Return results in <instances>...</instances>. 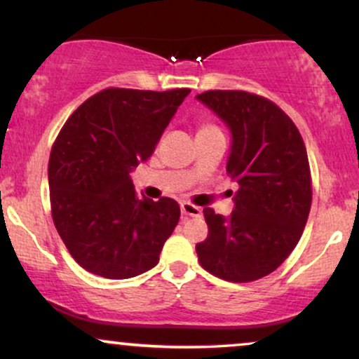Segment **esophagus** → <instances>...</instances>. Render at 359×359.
<instances>
[{
  "instance_id": "1",
  "label": "esophagus",
  "mask_w": 359,
  "mask_h": 359,
  "mask_svg": "<svg viewBox=\"0 0 359 359\" xmlns=\"http://www.w3.org/2000/svg\"><path fill=\"white\" fill-rule=\"evenodd\" d=\"M180 211H182L184 217H199L203 214V209L197 208L191 203H182L180 204Z\"/></svg>"
}]
</instances>
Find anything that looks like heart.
I'll use <instances>...</instances> for the list:
<instances>
[{
  "instance_id": "1",
  "label": "heart",
  "mask_w": 359,
  "mask_h": 359,
  "mask_svg": "<svg viewBox=\"0 0 359 359\" xmlns=\"http://www.w3.org/2000/svg\"><path fill=\"white\" fill-rule=\"evenodd\" d=\"M205 130H216V126L209 125V123H208V125H203V126L199 128V131H205Z\"/></svg>"
}]
</instances>
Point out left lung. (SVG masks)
Instances as JSON below:
<instances>
[{
    "mask_svg": "<svg viewBox=\"0 0 359 359\" xmlns=\"http://www.w3.org/2000/svg\"><path fill=\"white\" fill-rule=\"evenodd\" d=\"M197 100L231 131L226 172L240 185L231 216L204 209L208 238L197 243L209 273L236 283L277 270L297 246L311 211L304 140L275 102L246 90H205Z\"/></svg>",
    "mask_w": 359,
    "mask_h": 359,
    "instance_id": "8db88e82",
    "label": "left lung"
}]
</instances>
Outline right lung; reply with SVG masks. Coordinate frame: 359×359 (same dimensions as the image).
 Listing matches in <instances>:
<instances>
[{
	"instance_id": "obj_1",
	"label": "right lung",
	"mask_w": 359,
	"mask_h": 359,
	"mask_svg": "<svg viewBox=\"0 0 359 359\" xmlns=\"http://www.w3.org/2000/svg\"><path fill=\"white\" fill-rule=\"evenodd\" d=\"M189 93L109 88L62 126L48 160L52 219L84 270L121 280L158 263L180 208L170 197L140 199L130 174L154 154Z\"/></svg>"
}]
</instances>
